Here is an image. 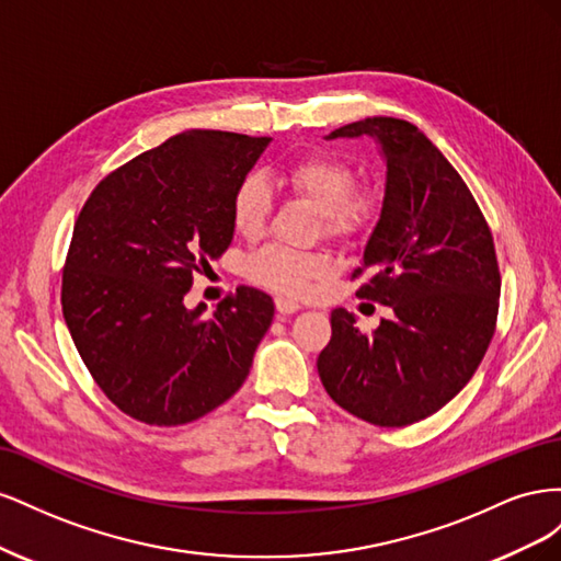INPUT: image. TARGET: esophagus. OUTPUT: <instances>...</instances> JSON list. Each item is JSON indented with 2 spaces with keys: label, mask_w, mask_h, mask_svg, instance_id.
Instances as JSON below:
<instances>
[{
  "label": "esophagus",
  "mask_w": 561,
  "mask_h": 561,
  "mask_svg": "<svg viewBox=\"0 0 561 561\" xmlns=\"http://www.w3.org/2000/svg\"><path fill=\"white\" fill-rule=\"evenodd\" d=\"M276 309L283 316H290V313H297L301 309V304L287 299V297H276Z\"/></svg>",
  "instance_id": "obj_1"
}]
</instances>
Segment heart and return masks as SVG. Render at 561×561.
I'll use <instances>...</instances> for the list:
<instances>
[{
    "label": "heart",
    "instance_id": "b5f03b06",
    "mask_svg": "<svg viewBox=\"0 0 561 561\" xmlns=\"http://www.w3.org/2000/svg\"><path fill=\"white\" fill-rule=\"evenodd\" d=\"M280 182L309 201L322 215L328 233L346 236L360 229L375 215V198L367 192L353 194L355 175L351 165L330 154H309L287 163ZM271 213L268 186L260 175H248L231 196V222L236 231L254 239L260 236ZM252 276L262 285L285 295L309 293L313 280L330 274V260L322 254H304L285 248H266L250 264Z\"/></svg>",
    "mask_w": 561,
    "mask_h": 561
}]
</instances>
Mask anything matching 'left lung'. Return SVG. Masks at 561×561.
Here are the masks:
<instances>
[{
	"instance_id": "8db88e82",
	"label": "left lung",
	"mask_w": 561,
	"mask_h": 561,
	"mask_svg": "<svg viewBox=\"0 0 561 561\" xmlns=\"http://www.w3.org/2000/svg\"><path fill=\"white\" fill-rule=\"evenodd\" d=\"M371 138L386 163L383 201L355 276L358 297L393 316L365 334L346 309L318 355L330 398L375 426L435 414L461 390L494 336L501 276L491 231L466 182L414 124L371 116L325 135Z\"/></svg>"
}]
</instances>
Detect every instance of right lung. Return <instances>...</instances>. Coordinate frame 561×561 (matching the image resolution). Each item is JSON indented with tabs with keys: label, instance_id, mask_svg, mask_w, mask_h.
<instances>
[{
	"label": "right lung",
	"instance_id": "add662e5",
	"mask_svg": "<svg viewBox=\"0 0 561 561\" xmlns=\"http://www.w3.org/2000/svg\"><path fill=\"white\" fill-rule=\"evenodd\" d=\"M271 138L184 130L100 182L62 271V316L95 383L124 414L182 426L239 390L274 320L254 287L186 309L233 241L231 196Z\"/></svg>",
	"mask_w": 561,
	"mask_h": 561
}]
</instances>
